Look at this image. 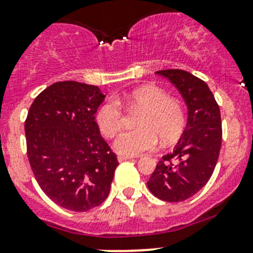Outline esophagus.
I'll use <instances>...</instances> for the list:
<instances>
[{
	"instance_id": "esophagus-1",
	"label": "esophagus",
	"mask_w": 253,
	"mask_h": 253,
	"mask_svg": "<svg viewBox=\"0 0 253 253\" xmlns=\"http://www.w3.org/2000/svg\"><path fill=\"white\" fill-rule=\"evenodd\" d=\"M134 157H131V156H119L117 157V159H119V162H124V161H128V159H133Z\"/></svg>"
}]
</instances>
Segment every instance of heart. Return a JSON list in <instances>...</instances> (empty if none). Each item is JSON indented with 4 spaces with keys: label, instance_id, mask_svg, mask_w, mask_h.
<instances>
[{
    "label": "heart",
    "instance_id": "heart-1",
    "mask_svg": "<svg viewBox=\"0 0 253 253\" xmlns=\"http://www.w3.org/2000/svg\"><path fill=\"white\" fill-rule=\"evenodd\" d=\"M120 102L129 110H142L137 126L139 128L120 134L115 141V149L125 156H137L153 151L159 143H173L183 133L186 117L180 102L163 89L144 85L132 90L122 99H110L96 111V124L100 132L107 138L116 136L125 125V112Z\"/></svg>",
    "mask_w": 253,
    "mask_h": 253
}]
</instances>
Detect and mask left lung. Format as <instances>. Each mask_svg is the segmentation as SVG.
<instances>
[{
	"label": "left lung",
	"mask_w": 253,
	"mask_h": 253,
	"mask_svg": "<svg viewBox=\"0 0 253 253\" xmlns=\"http://www.w3.org/2000/svg\"><path fill=\"white\" fill-rule=\"evenodd\" d=\"M157 74L179 90L188 106V122L173 152L158 162L147 185L158 199L179 203L197 194L214 173L221 148V115L202 79L180 69L158 70Z\"/></svg>",
	"instance_id": "left-lung-1"
}]
</instances>
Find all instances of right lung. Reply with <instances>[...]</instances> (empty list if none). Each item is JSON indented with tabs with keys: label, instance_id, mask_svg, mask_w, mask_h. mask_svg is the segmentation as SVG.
<instances>
[{
	"label": "right lung",
	"instance_id": "1",
	"mask_svg": "<svg viewBox=\"0 0 253 253\" xmlns=\"http://www.w3.org/2000/svg\"><path fill=\"white\" fill-rule=\"evenodd\" d=\"M104 99L94 85L55 83L34 99L24 122L37 183L49 199L72 211L102 204L119 166L95 121Z\"/></svg>",
	"mask_w": 253,
	"mask_h": 253
}]
</instances>
